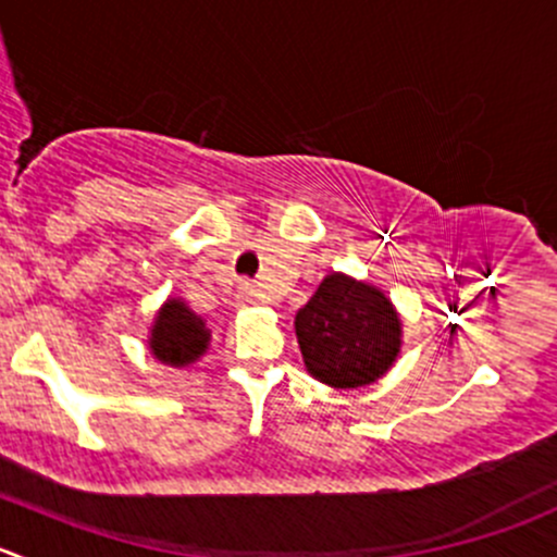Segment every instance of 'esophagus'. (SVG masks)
Returning <instances> with one entry per match:
<instances>
[{
    "label": "esophagus",
    "mask_w": 557,
    "mask_h": 557,
    "mask_svg": "<svg viewBox=\"0 0 557 557\" xmlns=\"http://www.w3.org/2000/svg\"><path fill=\"white\" fill-rule=\"evenodd\" d=\"M239 301H242V305H256V301H258L256 288H252V285H245V288H242V294H239Z\"/></svg>",
    "instance_id": "esophagus-1"
}]
</instances>
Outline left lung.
Wrapping results in <instances>:
<instances>
[{"label": "left lung", "mask_w": 557, "mask_h": 557, "mask_svg": "<svg viewBox=\"0 0 557 557\" xmlns=\"http://www.w3.org/2000/svg\"><path fill=\"white\" fill-rule=\"evenodd\" d=\"M307 372L332 388H361L386 375L403 348L397 307L377 285L332 272L294 318Z\"/></svg>", "instance_id": "obj_1"}]
</instances>
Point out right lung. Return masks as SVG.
<instances>
[{"mask_svg":"<svg viewBox=\"0 0 557 557\" xmlns=\"http://www.w3.org/2000/svg\"><path fill=\"white\" fill-rule=\"evenodd\" d=\"M212 343L207 321L187 307L180 296H169L163 301L154 321L149 326V354L169 367H190L201 359Z\"/></svg>","mask_w":557,"mask_h":557,"instance_id":"add662e5","label":"right lung"}]
</instances>
